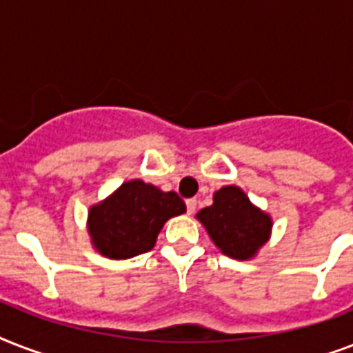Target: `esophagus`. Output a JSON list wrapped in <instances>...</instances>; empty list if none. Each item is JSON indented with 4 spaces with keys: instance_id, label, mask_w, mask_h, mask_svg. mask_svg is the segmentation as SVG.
<instances>
[{
    "instance_id": "1",
    "label": "esophagus",
    "mask_w": 353,
    "mask_h": 353,
    "mask_svg": "<svg viewBox=\"0 0 353 353\" xmlns=\"http://www.w3.org/2000/svg\"><path fill=\"white\" fill-rule=\"evenodd\" d=\"M196 207H198V201H196V199H194V198L187 199V212H188V214H194Z\"/></svg>"
}]
</instances>
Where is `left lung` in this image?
Segmentation results:
<instances>
[{"instance_id": "1", "label": "left lung", "mask_w": 353, "mask_h": 353, "mask_svg": "<svg viewBox=\"0 0 353 353\" xmlns=\"http://www.w3.org/2000/svg\"><path fill=\"white\" fill-rule=\"evenodd\" d=\"M212 241L231 258H251L268 241L271 218L249 201L238 187H223L214 194V203L198 212Z\"/></svg>"}]
</instances>
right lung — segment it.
<instances>
[{
	"label": "right lung",
	"instance_id": "obj_1",
	"mask_svg": "<svg viewBox=\"0 0 353 353\" xmlns=\"http://www.w3.org/2000/svg\"><path fill=\"white\" fill-rule=\"evenodd\" d=\"M185 210V201L176 192H163L154 185L133 179L91 207L88 229L99 252L122 260L148 252L165 221Z\"/></svg>",
	"mask_w": 353,
	"mask_h": 353
}]
</instances>
